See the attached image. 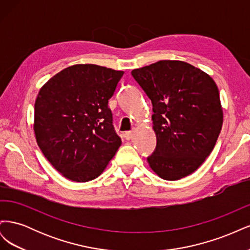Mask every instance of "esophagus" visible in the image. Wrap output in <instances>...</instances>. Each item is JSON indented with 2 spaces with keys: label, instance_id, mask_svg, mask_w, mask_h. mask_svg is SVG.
<instances>
[{
  "label": "esophagus",
  "instance_id": "34e87169",
  "mask_svg": "<svg viewBox=\"0 0 250 250\" xmlns=\"http://www.w3.org/2000/svg\"><path fill=\"white\" fill-rule=\"evenodd\" d=\"M124 138H125L127 141H129V140L132 138V131H126V132L124 133Z\"/></svg>",
  "mask_w": 250,
  "mask_h": 250
}]
</instances>
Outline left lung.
I'll use <instances>...</instances> for the list:
<instances>
[{
	"mask_svg": "<svg viewBox=\"0 0 250 250\" xmlns=\"http://www.w3.org/2000/svg\"><path fill=\"white\" fill-rule=\"evenodd\" d=\"M152 103L156 147L149 166L166 180L197 170L214 149L223 113L215 81L180 60H161L131 72Z\"/></svg>",
	"mask_w": 250,
	"mask_h": 250,
	"instance_id": "left-lung-1",
	"label": "left lung"
}]
</instances>
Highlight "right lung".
Returning <instances> with one entry per match:
<instances>
[{
  "instance_id": "right-lung-1",
  "label": "right lung",
  "mask_w": 250,
  "mask_h": 250,
  "mask_svg": "<svg viewBox=\"0 0 250 250\" xmlns=\"http://www.w3.org/2000/svg\"><path fill=\"white\" fill-rule=\"evenodd\" d=\"M124 72L75 64L44 84L34 105V132L43 155L77 183L95 179L121 146L108 100Z\"/></svg>"
}]
</instances>
